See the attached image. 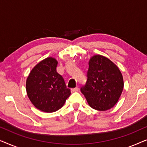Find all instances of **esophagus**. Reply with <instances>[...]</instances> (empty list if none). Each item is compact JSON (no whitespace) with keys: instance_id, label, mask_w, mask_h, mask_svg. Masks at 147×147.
Here are the masks:
<instances>
[{"instance_id":"34e87169","label":"esophagus","mask_w":147,"mask_h":147,"mask_svg":"<svg viewBox=\"0 0 147 147\" xmlns=\"http://www.w3.org/2000/svg\"><path fill=\"white\" fill-rule=\"evenodd\" d=\"M78 90H79V88H78V87H76L75 88H72L71 89V92H78Z\"/></svg>"}]
</instances>
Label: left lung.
Segmentation results:
<instances>
[{
    "label": "left lung",
    "mask_w": 147,
    "mask_h": 147,
    "mask_svg": "<svg viewBox=\"0 0 147 147\" xmlns=\"http://www.w3.org/2000/svg\"><path fill=\"white\" fill-rule=\"evenodd\" d=\"M87 78L80 90L90 107L100 111L114 107L124 88L123 78L117 66L104 56L94 55L90 59Z\"/></svg>",
    "instance_id": "left-lung-1"
}]
</instances>
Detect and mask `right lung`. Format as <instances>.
<instances>
[{"mask_svg":"<svg viewBox=\"0 0 147 147\" xmlns=\"http://www.w3.org/2000/svg\"><path fill=\"white\" fill-rule=\"evenodd\" d=\"M57 61L47 57L37 64L26 82L27 96L37 109L53 112L60 109L71 94L63 77L57 72Z\"/></svg>","mask_w":147,"mask_h":147,"instance_id":"obj_1","label":"right lung"}]
</instances>
